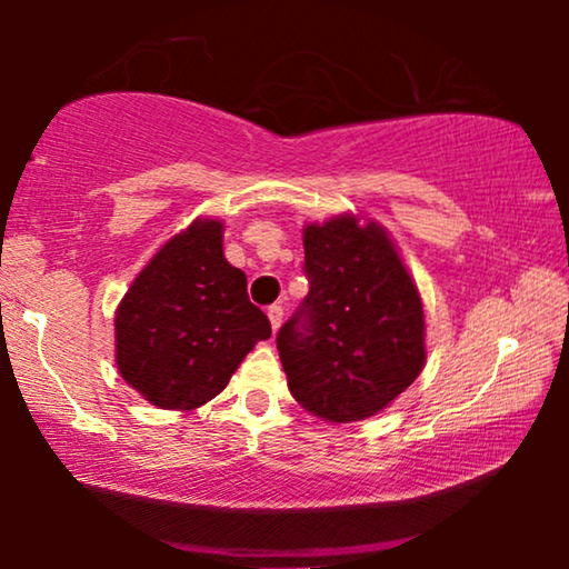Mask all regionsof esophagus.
I'll use <instances>...</instances> for the list:
<instances>
[{
	"label": "esophagus",
	"mask_w": 569,
	"mask_h": 569,
	"mask_svg": "<svg viewBox=\"0 0 569 569\" xmlns=\"http://www.w3.org/2000/svg\"><path fill=\"white\" fill-rule=\"evenodd\" d=\"M267 316H269V321H271V329L277 331L279 326H282V316H284V310H282V306H269Z\"/></svg>",
	"instance_id": "obj_1"
}]
</instances>
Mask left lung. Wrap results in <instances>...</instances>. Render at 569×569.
Returning a JSON list of instances; mask_svg holds the SVG:
<instances>
[{
    "label": "left lung",
    "mask_w": 569,
    "mask_h": 569,
    "mask_svg": "<svg viewBox=\"0 0 569 569\" xmlns=\"http://www.w3.org/2000/svg\"><path fill=\"white\" fill-rule=\"evenodd\" d=\"M310 290L277 333L295 401L329 422L378 415L425 368V310L378 222L339 214L302 230Z\"/></svg>",
    "instance_id": "left-lung-1"
}]
</instances>
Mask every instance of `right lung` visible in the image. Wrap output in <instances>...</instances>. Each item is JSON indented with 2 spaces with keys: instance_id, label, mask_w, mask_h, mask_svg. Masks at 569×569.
<instances>
[{
  "instance_id": "obj_1",
  "label": "right lung",
  "mask_w": 569,
  "mask_h": 569,
  "mask_svg": "<svg viewBox=\"0 0 569 569\" xmlns=\"http://www.w3.org/2000/svg\"><path fill=\"white\" fill-rule=\"evenodd\" d=\"M271 323L222 253V222L193 220L152 256L116 310L121 378L160 409H197L228 386Z\"/></svg>"
}]
</instances>
